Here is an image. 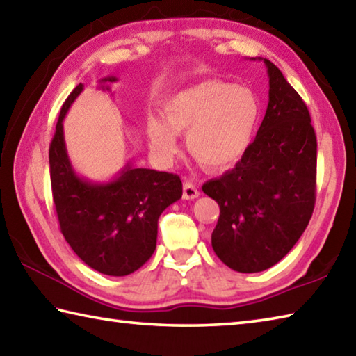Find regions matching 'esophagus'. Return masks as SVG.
<instances>
[{"label": "esophagus", "mask_w": 356, "mask_h": 356, "mask_svg": "<svg viewBox=\"0 0 356 356\" xmlns=\"http://www.w3.org/2000/svg\"><path fill=\"white\" fill-rule=\"evenodd\" d=\"M200 192L197 189V186L192 183V181L186 179L184 181V186H183V198L184 200H193V198H198Z\"/></svg>", "instance_id": "34e87169"}]
</instances>
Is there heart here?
<instances>
[{
  "mask_svg": "<svg viewBox=\"0 0 356 356\" xmlns=\"http://www.w3.org/2000/svg\"><path fill=\"white\" fill-rule=\"evenodd\" d=\"M259 118L252 92L227 82L209 80L167 100L164 120L147 119V135L161 158L178 152L177 135H186L191 155L209 169L236 164L251 144Z\"/></svg>",
  "mask_w": 356,
  "mask_h": 356,
  "instance_id": "obj_1",
  "label": "heart"
}]
</instances>
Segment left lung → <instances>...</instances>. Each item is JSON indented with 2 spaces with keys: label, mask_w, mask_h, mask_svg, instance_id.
<instances>
[{
  "label": "left lung",
  "mask_w": 356,
  "mask_h": 356,
  "mask_svg": "<svg viewBox=\"0 0 356 356\" xmlns=\"http://www.w3.org/2000/svg\"><path fill=\"white\" fill-rule=\"evenodd\" d=\"M259 60L268 70L270 100L256 139L232 170L203 184L220 206L213 251L238 273H260L282 260L305 231L316 200L310 113L277 66Z\"/></svg>",
  "instance_id": "obj_1"
}]
</instances>
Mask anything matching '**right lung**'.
<instances>
[{"label": "right lung", "instance_id": "1", "mask_svg": "<svg viewBox=\"0 0 356 356\" xmlns=\"http://www.w3.org/2000/svg\"><path fill=\"white\" fill-rule=\"evenodd\" d=\"M116 80L105 77L99 88L108 91L106 83ZM82 91L79 83L65 100L49 145L54 204L65 240L86 265L106 276H127L152 257L158 218L183 195V183L173 173L130 163L108 183L79 177L66 152L63 119Z\"/></svg>", "mask_w": 356, "mask_h": 356}]
</instances>
